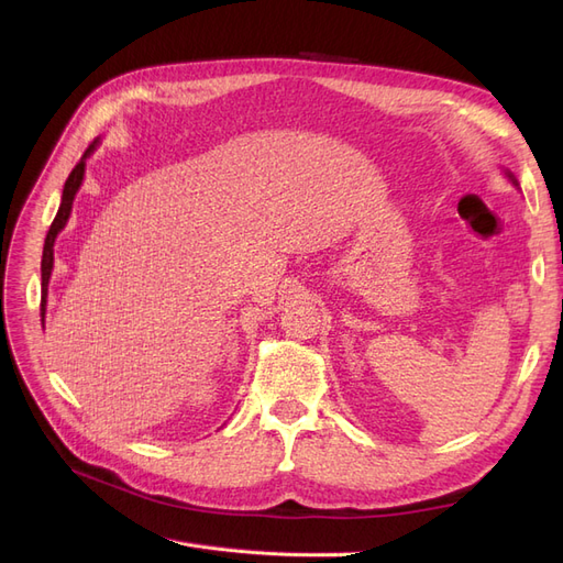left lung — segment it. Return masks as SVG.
<instances>
[{
    "instance_id": "obj_1",
    "label": "left lung",
    "mask_w": 563,
    "mask_h": 563,
    "mask_svg": "<svg viewBox=\"0 0 563 563\" xmlns=\"http://www.w3.org/2000/svg\"><path fill=\"white\" fill-rule=\"evenodd\" d=\"M507 178H509V180H512V183H515V185H517V187H519V183H517V178H515V176H512V174H509V172H507Z\"/></svg>"
}]
</instances>
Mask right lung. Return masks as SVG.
<instances>
[{
	"label": "right lung",
	"mask_w": 563,
	"mask_h": 563,
	"mask_svg": "<svg viewBox=\"0 0 563 563\" xmlns=\"http://www.w3.org/2000/svg\"><path fill=\"white\" fill-rule=\"evenodd\" d=\"M96 143H98V141H93V143L87 147V152H84V157L79 159V164L73 168V174L67 176L65 187H63V199H60L58 213H56L54 223H51V228H48V232H46L44 253H42V321H44V312H46V286H48V279H51V269H54V242H56L58 232L65 228L67 218H70L75 195H77L79 185H81V180H84V166H87V157L96 150Z\"/></svg>",
	"instance_id": "1"
}]
</instances>
